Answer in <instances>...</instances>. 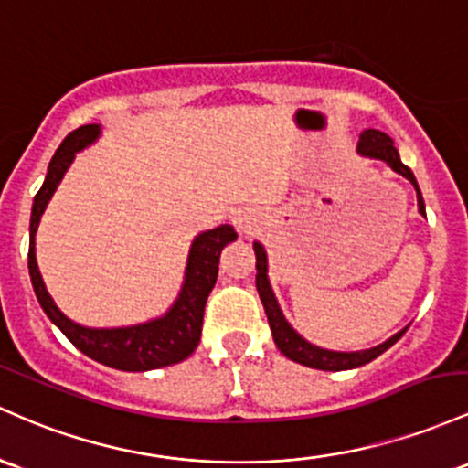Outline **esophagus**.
I'll return each instance as SVG.
<instances>
[{"instance_id": "34e87169", "label": "esophagus", "mask_w": 468, "mask_h": 468, "mask_svg": "<svg viewBox=\"0 0 468 468\" xmlns=\"http://www.w3.org/2000/svg\"><path fill=\"white\" fill-rule=\"evenodd\" d=\"M234 225L240 234H250L251 228H254V223H251V218L248 217V214H240V212L234 214Z\"/></svg>"}]
</instances>
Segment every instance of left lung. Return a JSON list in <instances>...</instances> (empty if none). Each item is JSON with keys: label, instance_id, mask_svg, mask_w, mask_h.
Returning <instances> with one entry per match:
<instances>
[{"label": "left lung", "instance_id": "left-lung-1", "mask_svg": "<svg viewBox=\"0 0 468 468\" xmlns=\"http://www.w3.org/2000/svg\"><path fill=\"white\" fill-rule=\"evenodd\" d=\"M358 152L365 156H371V159H380L385 164H389V167L398 175H402L404 178L413 183L418 194V209L420 214L424 217V201H422V194H420V187L416 183V176L413 172L409 170L407 165L402 164L400 156H398V150L393 148V141L391 136H387L380 130H365L360 134V144H358ZM254 251H256V290H259V296L262 301V307H265L267 320H270V327H271V335H274V343L276 347L282 351V356L293 362H301L304 367H312V369H323V371H345V369H356V367L367 365L382 351H387L391 347L396 340L402 338L404 329L400 334H396L393 338L387 340V343L378 345L374 349H367V351H354V354H340V351H327V349H320L314 347L312 343L298 335L293 329L290 327L285 316H282L281 307H278L274 292H271L270 281H267V256L265 250H262L261 243H254Z\"/></svg>", "mask_w": 468, "mask_h": 468}]
</instances>
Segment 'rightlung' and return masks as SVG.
Here are the masks:
<instances>
[{
	"label": "right lung",
	"mask_w": 468,
	"mask_h": 468,
	"mask_svg": "<svg viewBox=\"0 0 468 468\" xmlns=\"http://www.w3.org/2000/svg\"><path fill=\"white\" fill-rule=\"evenodd\" d=\"M99 136V125H81L72 130L70 134L61 141L52 156L46 175L44 186L37 192L33 203V217H30V250H28V270L30 281H33L37 301L46 312L52 323L64 332L79 351L88 358L101 362V365L112 367L121 371H148L159 369V367L176 365L186 360L197 349L201 340L203 329V312L209 292L218 276V256L220 250L236 240L232 225H218V228L207 229L194 239L190 259H187L186 282L178 293L175 307L165 314L164 318H156L152 323L136 324V327H121V329H90L72 323L52 303L50 293L46 292L44 281H41L39 267L35 259V232L39 225L41 214L48 206L52 192L57 190L59 181L64 178L68 165L75 159V152L86 145H90Z\"/></svg>",
	"instance_id": "obj_1"
}]
</instances>
